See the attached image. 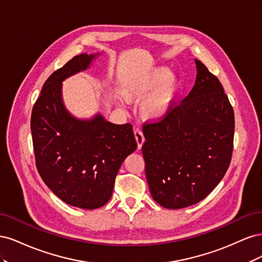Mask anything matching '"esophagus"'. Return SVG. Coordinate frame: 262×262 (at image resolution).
<instances>
[{
	"mask_svg": "<svg viewBox=\"0 0 262 262\" xmlns=\"http://www.w3.org/2000/svg\"><path fill=\"white\" fill-rule=\"evenodd\" d=\"M134 138H136V141L138 143V148L140 149L142 147V145H143L144 141H145L143 133H142L141 130H136V131H134Z\"/></svg>",
	"mask_w": 262,
	"mask_h": 262,
	"instance_id": "34e87169",
	"label": "esophagus"
}]
</instances>
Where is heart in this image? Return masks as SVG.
Returning <instances> with one entry per match:
<instances>
[{
    "mask_svg": "<svg viewBox=\"0 0 262 262\" xmlns=\"http://www.w3.org/2000/svg\"><path fill=\"white\" fill-rule=\"evenodd\" d=\"M179 80L167 67H158L150 71L142 80L124 87L126 100L139 102L141 116L145 120L158 121L167 116L175 107L179 91Z\"/></svg>",
    "mask_w": 262,
    "mask_h": 262,
    "instance_id": "heart-1",
    "label": "heart"
}]
</instances>
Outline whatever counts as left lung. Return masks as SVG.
<instances>
[{"mask_svg": "<svg viewBox=\"0 0 262 262\" xmlns=\"http://www.w3.org/2000/svg\"><path fill=\"white\" fill-rule=\"evenodd\" d=\"M194 62L191 92L160 122L143 129L149 192L171 210L203 200L223 179L233 153V107L219 78Z\"/></svg>", "mask_w": 262, "mask_h": 262, "instance_id": "8db88e82", "label": "left lung"}]
</instances>
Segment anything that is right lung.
Wrapping results in <instances>:
<instances>
[{"label": "right lung", "mask_w": 262, "mask_h": 262, "mask_svg": "<svg viewBox=\"0 0 262 262\" xmlns=\"http://www.w3.org/2000/svg\"><path fill=\"white\" fill-rule=\"evenodd\" d=\"M99 54L76 55L53 72L30 120L39 175L62 201L85 210L110 200L119 168L138 146L130 123L115 124L100 114L78 119L63 102L62 82L89 69Z\"/></svg>", "instance_id": "obj_1"}]
</instances>
